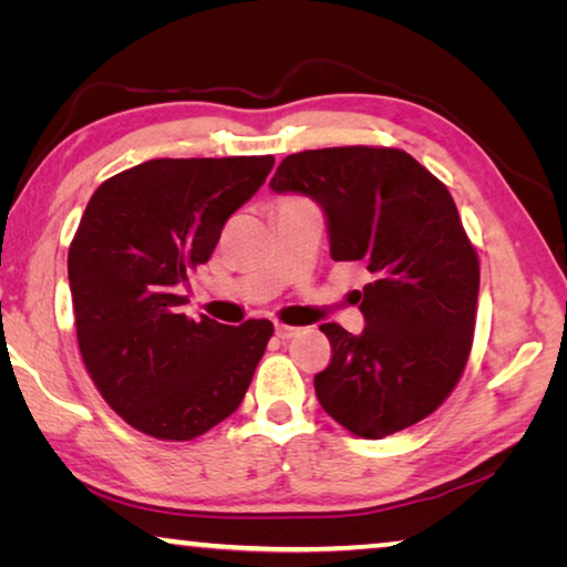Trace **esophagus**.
Returning <instances> with one entry per match:
<instances>
[{
  "mask_svg": "<svg viewBox=\"0 0 567 567\" xmlns=\"http://www.w3.org/2000/svg\"><path fill=\"white\" fill-rule=\"evenodd\" d=\"M300 330H302V328H295V324H282V322L275 324V334H277V338H282V340L295 338V334L300 332Z\"/></svg>",
  "mask_w": 567,
  "mask_h": 567,
  "instance_id": "esophagus-1",
  "label": "esophagus"
}]
</instances>
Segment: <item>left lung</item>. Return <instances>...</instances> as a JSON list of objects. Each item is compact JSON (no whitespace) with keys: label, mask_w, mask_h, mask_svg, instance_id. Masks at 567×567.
Instances as JSON below:
<instances>
[{"label":"left lung","mask_w":567,"mask_h":567,"mask_svg":"<svg viewBox=\"0 0 567 567\" xmlns=\"http://www.w3.org/2000/svg\"><path fill=\"white\" fill-rule=\"evenodd\" d=\"M275 192L312 197L334 262L368 265L364 330L324 322L332 344L315 375L322 410L380 440L425 420L463 375L477 315L480 265L447 187L408 152L328 147L285 157Z\"/></svg>","instance_id":"8db88e82"}]
</instances>
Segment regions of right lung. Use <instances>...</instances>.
Listing matches in <instances>:
<instances>
[{"label": "right lung", "instance_id": "add662e5", "mask_svg": "<svg viewBox=\"0 0 567 567\" xmlns=\"http://www.w3.org/2000/svg\"><path fill=\"white\" fill-rule=\"evenodd\" d=\"M262 157L150 159L102 182L70 245L76 342L107 405L140 433L192 440L233 415L270 320H189L182 285L265 185Z\"/></svg>", "mask_w": 567, "mask_h": 567}]
</instances>
